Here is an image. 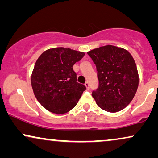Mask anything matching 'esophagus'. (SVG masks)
Here are the masks:
<instances>
[{
	"label": "esophagus",
	"instance_id": "1",
	"mask_svg": "<svg viewBox=\"0 0 158 158\" xmlns=\"http://www.w3.org/2000/svg\"><path fill=\"white\" fill-rule=\"evenodd\" d=\"M85 85L86 88H87V90H89V83L88 82H86L85 84Z\"/></svg>",
	"mask_w": 158,
	"mask_h": 158
}]
</instances>
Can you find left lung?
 <instances>
[{"label": "left lung", "mask_w": 158, "mask_h": 158, "mask_svg": "<svg viewBox=\"0 0 158 158\" xmlns=\"http://www.w3.org/2000/svg\"><path fill=\"white\" fill-rule=\"evenodd\" d=\"M96 65L99 87L93 91L98 106L114 113L132 101L139 87V73L134 59L126 49L112 45L87 52Z\"/></svg>", "instance_id": "obj_1"}]
</instances>
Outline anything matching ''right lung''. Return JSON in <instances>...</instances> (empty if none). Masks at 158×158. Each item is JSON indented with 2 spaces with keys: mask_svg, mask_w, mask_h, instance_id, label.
<instances>
[{
  "mask_svg": "<svg viewBox=\"0 0 158 158\" xmlns=\"http://www.w3.org/2000/svg\"><path fill=\"white\" fill-rule=\"evenodd\" d=\"M85 55L57 47L39 56L31 74V85L38 101L47 110L63 114L77 104L86 87L77 81L73 66Z\"/></svg>",
  "mask_w": 158,
  "mask_h": 158,
  "instance_id": "right-lung-1",
  "label": "right lung"
}]
</instances>
